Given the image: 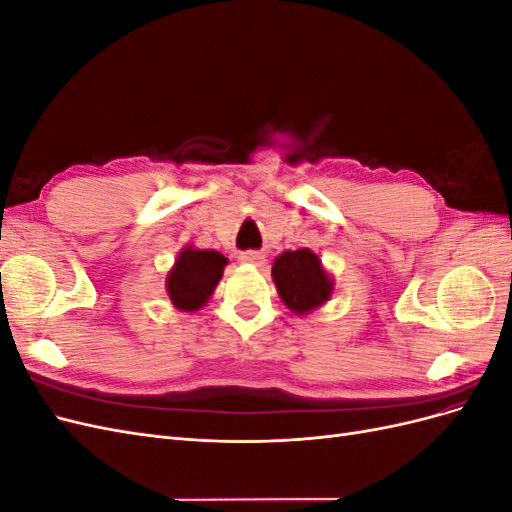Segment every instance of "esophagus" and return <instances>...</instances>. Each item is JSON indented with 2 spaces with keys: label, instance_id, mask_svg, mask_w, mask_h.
<instances>
[{
  "label": "esophagus",
  "instance_id": "34e87169",
  "mask_svg": "<svg viewBox=\"0 0 512 512\" xmlns=\"http://www.w3.org/2000/svg\"><path fill=\"white\" fill-rule=\"evenodd\" d=\"M239 260L243 262V265H256V267H260L262 262H265V254H260L256 250H247V252L239 254Z\"/></svg>",
  "mask_w": 512,
  "mask_h": 512
}]
</instances>
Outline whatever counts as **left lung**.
Listing matches in <instances>:
<instances>
[{
	"instance_id": "8db88e82",
	"label": "left lung",
	"mask_w": 512,
	"mask_h": 512,
	"mask_svg": "<svg viewBox=\"0 0 512 512\" xmlns=\"http://www.w3.org/2000/svg\"><path fill=\"white\" fill-rule=\"evenodd\" d=\"M271 275L284 305L299 316L324 305L333 294L331 275L324 271L320 258L307 247L277 256Z\"/></svg>"
}]
</instances>
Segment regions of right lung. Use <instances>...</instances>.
<instances>
[{
	"mask_svg": "<svg viewBox=\"0 0 512 512\" xmlns=\"http://www.w3.org/2000/svg\"><path fill=\"white\" fill-rule=\"evenodd\" d=\"M226 258L215 250H194L192 245L179 252L166 277V292L181 312H196L213 294L222 280Z\"/></svg>",
	"mask_w": 512,
	"mask_h": 512,
	"instance_id": "obj_1",
	"label": "right lung"
}]
</instances>
